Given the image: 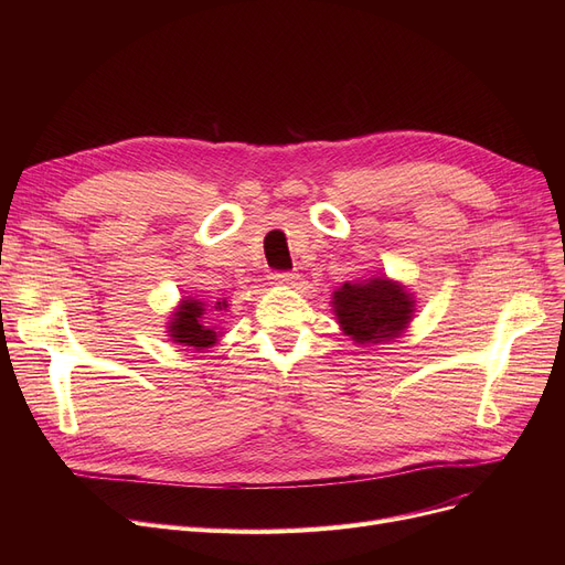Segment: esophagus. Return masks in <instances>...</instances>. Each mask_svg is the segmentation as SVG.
<instances>
[{
    "label": "esophagus",
    "instance_id": "1",
    "mask_svg": "<svg viewBox=\"0 0 565 565\" xmlns=\"http://www.w3.org/2000/svg\"><path fill=\"white\" fill-rule=\"evenodd\" d=\"M270 279L279 286H290V284H295V279H298V275H295V273H273Z\"/></svg>",
    "mask_w": 565,
    "mask_h": 565
}]
</instances>
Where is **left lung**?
<instances>
[{"label":"left lung","instance_id":"obj_1","mask_svg":"<svg viewBox=\"0 0 565 565\" xmlns=\"http://www.w3.org/2000/svg\"><path fill=\"white\" fill-rule=\"evenodd\" d=\"M414 302L394 281L377 277L366 284H343L334 292L341 328L358 343L390 341L403 332Z\"/></svg>","mask_w":565,"mask_h":565}]
</instances>
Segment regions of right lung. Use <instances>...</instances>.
<instances>
[{"label":"right lung","mask_w":565,"mask_h":565,"mask_svg":"<svg viewBox=\"0 0 565 565\" xmlns=\"http://www.w3.org/2000/svg\"><path fill=\"white\" fill-rule=\"evenodd\" d=\"M217 307L222 309L224 305L217 302ZM169 332L175 343L194 345L196 350L213 345L217 341V332L211 324V318H205V309L199 300H185L181 307H178Z\"/></svg>","instance_id":"obj_1"}]
</instances>
